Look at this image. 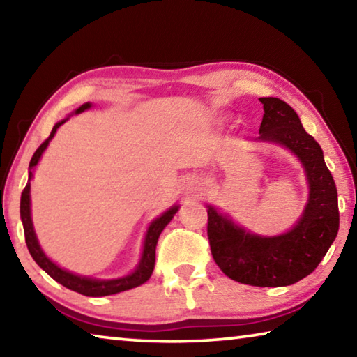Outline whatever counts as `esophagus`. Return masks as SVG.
<instances>
[{
  "instance_id": "34e87169",
  "label": "esophagus",
  "mask_w": 357,
  "mask_h": 357,
  "mask_svg": "<svg viewBox=\"0 0 357 357\" xmlns=\"http://www.w3.org/2000/svg\"><path fill=\"white\" fill-rule=\"evenodd\" d=\"M184 189L189 193H192V195H197V193H200L203 190V183L197 178H187V181L184 183Z\"/></svg>"
}]
</instances>
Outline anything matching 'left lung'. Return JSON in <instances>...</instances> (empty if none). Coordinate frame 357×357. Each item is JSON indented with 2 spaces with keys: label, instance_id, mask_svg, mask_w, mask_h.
<instances>
[{
  "label": "left lung",
  "instance_id": "left-lung-1",
  "mask_svg": "<svg viewBox=\"0 0 357 357\" xmlns=\"http://www.w3.org/2000/svg\"><path fill=\"white\" fill-rule=\"evenodd\" d=\"M264 114L257 140L279 143L299 157L309 181V203L293 229L261 238L208 206L211 253L222 273L252 287H287L312 274L338 231L337 187L324 164L323 149L302 128L287 102L261 98Z\"/></svg>",
  "mask_w": 357,
  "mask_h": 357
}]
</instances>
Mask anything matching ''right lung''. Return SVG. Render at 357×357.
I'll return each instance as SVG.
<instances>
[{"label":"right lung","mask_w":357,"mask_h":357,"mask_svg":"<svg viewBox=\"0 0 357 357\" xmlns=\"http://www.w3.org/2000/svg\"><path fill=\"white\" fill-rule=\"evenodd\" d=\"M89 107H91V104H83L80 108H78L77 113L88 110ZM66 119L59 121V123L53 126V129L47 140L42 143L38 149H36L34 155L31 157V162H29V170H31L33 167L38 165L42 153H44L45 148L48 146V142H50L53 135L56 134V129L59 128V126L66 123ZM31 178H33V173L29 172L28 184L25 185V189H23V192H22V200H20V215H22V222H23V229H25V241H26L28 250H29V253H31L34 261L38 263L40 268L52 277V279H55L58 283H61L63 287L72 289V291H77L83 296H93V298L116 294L121 291H128V289L142 285V283H144L149 279L151 274H153V271H154L157 239H159L160 233L164 231V228L168 225V223H170L173 215L176 214L178 206L170 208L167 213H164L160 217H157V219L149 225L146 238H144L142 259H140V263H138L134 273H132L130 275L121 277V279H113V280L89 279V277H82V275L72 274V273H69V271L61 269L59 266L53 263L44 252H42L40 245L38 243V238H36L33 220H31V203H29V189H31L29 181H31Z\"/></svg>","instance_id":"right-lung-1"}]
</instances>
